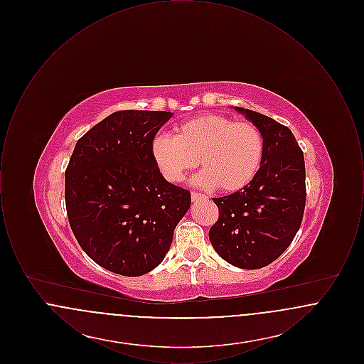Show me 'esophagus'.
<instances>
[{"label":"esophagus","mask_w":364,"mask_h":364,"mask_svg":"<svg viewBox=\"0 0 364 364\" xmlns=\"http://www.w3.org/2000/svg\"><path fill=\"white\" fill-rule=\"evenodd\" d=\"M191 199H192V202H198V200L206 199V195L199 193V192H192V193H191Z\"/></svg>","instance_id":"obj_1"}]
</instances>
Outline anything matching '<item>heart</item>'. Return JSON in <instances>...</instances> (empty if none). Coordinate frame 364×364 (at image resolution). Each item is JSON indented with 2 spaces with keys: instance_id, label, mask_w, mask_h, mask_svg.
<instances>
[{
  "instance_id": "1",
  "label": "heart",
  "mask_w": 364,
  "mask_h": 364,
  "mask_svg": "<svg viewBox=\"0 0 364 364\" xmlns=\"http://www.w3.org/2000/svg\"><path fill=\"white\" fill-rule=\"evenodd\" d=\"M264 153L259 128L223 114H205L174 128L173 138L156 136L151 156L171 183H180L198 166V181L225 193L242 191L257 177Z\"/></svg>"
}]
</instances>
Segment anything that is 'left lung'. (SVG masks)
Segmentation results:
<instances>
[{
	"instance_id": "8db88e82",
	"label": "left lung",
	"mask_w": 364,
	"mask_h": 364,
	"mask_svg": "<svg viewBox=\"0 0 364 364\" xmlns=\"http://www.w3.org/2000/svg\"><path fill=\"white\" fill-rule=\"evenodd\" d=\"M264 140L257 177L242 191L213 198L218 220L208 237L217 254L240 269H260L289 247L306 208L304 156L292 131L258 112L236 107Z\"/></svg>"
}]
</instances>
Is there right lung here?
<instances>
[{
  "label": "right lung",
  "mask_w": 364,
  "mask_h": 364,
  "mask_svg": "<svg viewBox=\"0 0 364 364\" xmlns=\"http://www.w3.org/2000/svg\"><path fill=\"white\" fill-rule=\"evenodd\" d=\"M173 114L120 110L77 140L65 171L70 229L87 255L106 270L138 277L169 251L191 192L168 183L151 141Z\"/></svg>",
  "instance_id": "obj_1"
}]
</instances>
